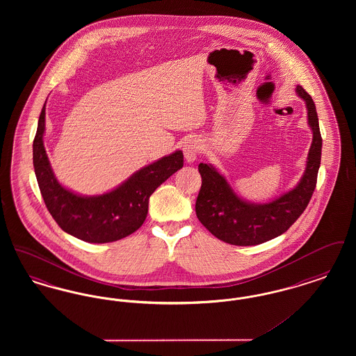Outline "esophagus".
Instances as JSON below:
<instances>
[{"instance_id": "esophagus-1", "label": "esophagus", "mask_w": 356, "mask_h": 356, "mask_svg": "<svg viewBox=\"0 0 356 356\" xmlns=\"http://www.w3.org/2000/svg\"><path fill=\"white\" fill-rule=\"evenodd\" d=\"M183 152L186 157V163H193L197 157V154L200 152V141L199 138H189L186 140L184 147H183Z\"/></svg>"}]
</instances>
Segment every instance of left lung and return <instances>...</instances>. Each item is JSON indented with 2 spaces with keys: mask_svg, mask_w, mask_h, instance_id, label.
Masks as SVG:
<instances>
[{
  "mask_svg": "<svg viewBox=\"0 0 356 356\" xmlns=\"http://www.w3.org/2000/svg\"><path fill=\"white\" fill-rule=\"evenodd\" d=\"M296 93L305 102L312 144L303 177L293 189L270 203H250L237 196L213 165L199 164L202 188L196 200L197 219L213 236L228 244L256 245L280 236L299 219L312 197L322 159V136L312 97L300 85Z\"/></svg>",
  "mask_w": 356,
  "mask_h": 356,
  "instance_id": "8db88e82",
  "label": "left lung"
}]
</instances>
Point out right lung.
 Here are the masks:
<instances>
[{
  "label": "right lung",
  "mask_w": 356,
  "mask_h": 356,
  "mask_svg": "<svg viewBox=\"0 0 356 356\" xmlns=\"http://www.w3.org/2000/svg\"><path fill=\"white\" fill-rule=\"evenodd\" d=\"M45 105L33 141V167L42 199L51 218L69 235L88 243H111L129 236L145 221L149 197L175 172L184 156L176 151L135 172L116 189L81 196L61 186L51 170L44 147Z\"/></svg>",
  "instance_id": "add662e5"
}]
</instances>
